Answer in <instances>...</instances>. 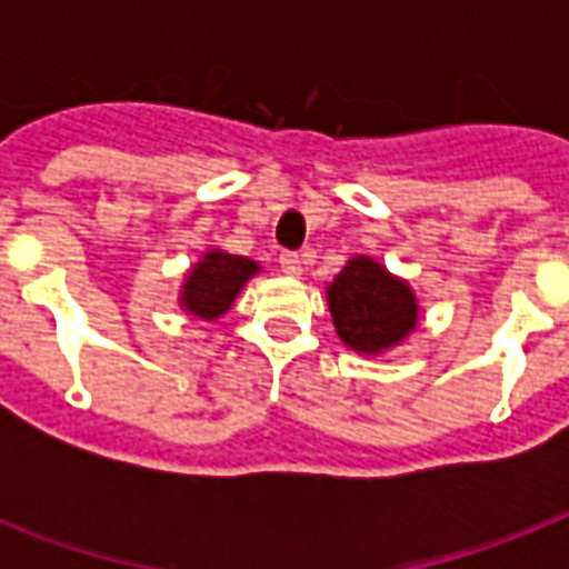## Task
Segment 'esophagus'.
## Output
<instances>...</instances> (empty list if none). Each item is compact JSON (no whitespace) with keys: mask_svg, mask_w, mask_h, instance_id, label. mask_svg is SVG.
<instances>
[{"mask_svg":"<svg viewBox=\"0 0 569 569\" xmlns=\"http://www.w3.org/2000/svg\"><path fill=\"white\" fill-rule=\"evenodd\" d=\"M280 268H283L286 274H292V277L301 274V271H303L301 253H292V250H283V253H280Z\"/></svg>","mask_w":569,"mask_h":569,"instance_id":"esophagus-1","label":"esophagus"}]
</instances>
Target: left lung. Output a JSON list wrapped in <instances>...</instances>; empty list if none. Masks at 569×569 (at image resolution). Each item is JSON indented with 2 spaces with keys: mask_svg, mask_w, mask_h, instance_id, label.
<instances>
[{
  "mask_svg": "<svg viewBox=\"0 0 569 569\" xmlns=\"http://www.w3.org/2000/svg\"><path fill=\"white\" fill-rule=\"evenodd\" d=\"M333 325L346 346L378 355L416 328L410 289L372 259H351L328 289Z\"/></svg>",
  "mask_w": 569,
  "mask_h": 569,
  "instance_id": "1",
  "label": "left lung"
}]
</instances>
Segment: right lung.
Here are the masks:
<instances>
[{
  "mask_svg": "<svg viewBox=\"0 0 569 569\" xmlns=\"http://www.w3.org/2000/svg\"><path fill=\"white\" fill-rule=\"evenodd\" d=\"M257 271V262L232 253H206L203 262L191 271L182 303L200 319H218L230 310L232 298L239 295L250 274Z\"/></svg>",
  "mask_w": 569,
  "mask_h": 569,
  "instance_id": "obj_1",
  "label": "right lung"
}]
</instances>
